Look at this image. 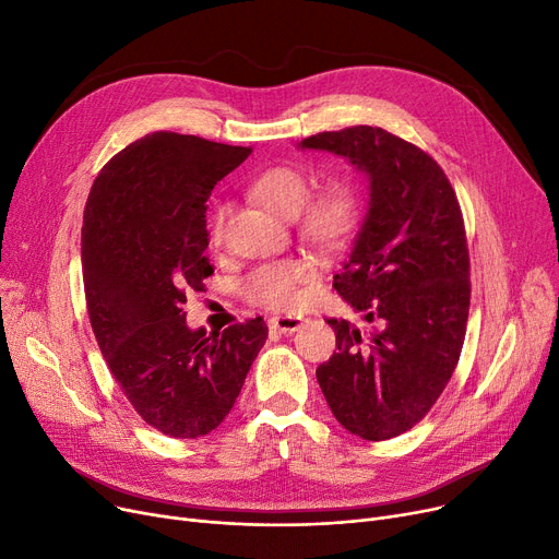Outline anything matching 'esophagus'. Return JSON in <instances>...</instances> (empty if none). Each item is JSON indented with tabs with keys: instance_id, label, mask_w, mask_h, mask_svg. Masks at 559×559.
Segmentation results:
<instances>
[{
	"instance_id": "esophagus-1",
	"label": "esophagus",
	"mask_w": 559,
	"mask_h": 559,
	"mask_svg": "<svg viewBox=\"0 0 559 559\" xmlns=\"http://www.w3.org/2000/svg\"><path fill=\"white\" fill-rule=\"evenodd\" d=\"M269 323H271L273 330H277V332H282V334H294V332H298V330L302 328L305 318L286 313V316H273Z\"/></svg>"
}]
</instances>
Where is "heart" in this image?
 <instances>
[{"mask_svg": "<svg viewBox=\"0 0 559 559\" xmlns=\"http://www.w3.org/2000/svg\"><path fill=\"white\" fill-rule=\"evenodd\" d=\"M250 195L277 216L290 218L302 209L300 229L305 238L321 250H338L353 236L359 221V202L348 183H330L311 200L309 181L302 170L294 166H273L259 173L250 181ZM308 204L305 205L304 202ZM223 209H216L209 218L206 234L211 243L223 238ZM313 277V263L305 259H284L263 263L254 269L241 290L243 296L265 309H294L300 302V286Z\"/></svg>", "mask_w": 559, "mask_h": 559, "instance_id": "heart-1", "label": "heart"}]
</instances>
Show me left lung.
I'll use <instances>...</instances> for the list:
<instances>
[{
    "label": "left lung",
    "mask_w": 559,
    "mask_h": 559,
    "mask_svg": "<svg viewBox=\"0 0 559 559\" xmlns=\"http://www.w3.org/2000/svg\"><path fill=\"white\" fill-rule=\"evenodd\" d=\"M300 147L368 177L366 218L334 288L378 328L330 318L338 350L316 378L345 430L384 441L432 409L460 361L471 305L462 209L435 158L382 127L323 131Z\"/></svg>",
    "instance_id": "8db88e82"
}]
</instances>
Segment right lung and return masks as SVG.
<instances>
[{"instance_id":"obj_1","label":"right lung","mask_w":559,"mask_h":559,"mask_svg":"<svg viewBox=\"0 0 559 559\" xmlns=\"http://www.w3.org/2000/svg\"><path fill=\"white\" fill-rule=\"evenodd\" d=\"M250 152L154 131L99 170L86 202L82 263L97 345L131 407L175 439L218 428L269 338L261 316L206 334L183 311L186 294L214 275L206 200Z\"/></svg>"}]
</instances>
